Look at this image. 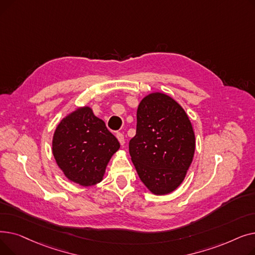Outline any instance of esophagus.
<instances>
[{
	"label": "esophagus",
	"instance_id": "obj_1",
	"mask_svg": "<svg viewBox=\"0 0 255 255\" xmlns=\"http://www.w3.org/2000/svg\"><path fill=\"white\" fill-rule=\"evenodd\" d=\"M116 136H117V138L119 139L120 143L122 144V145H124V143H125V138H124V135L122 134V133H121V132H118L117 134H116Z\"/></svg>",
	"mask_w": 255,
	"mask_h": 255
}]
</instances>
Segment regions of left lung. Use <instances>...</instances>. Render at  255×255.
<instances>
[{"label": "left lung", "instance_id": "1", "mask_svg": "<svg viewBox=\"0 0 255 255\" xmlns=\"http://www.w3.org/2000/svg\"><path fill=\"white\" fill-rule=\"evenodd\" d=\"M136 119V134L129 141L132 162L150 191L170 193L183 182L193 159L190 120L179 103L162 93L144 97Z\"/></svg>", "mask_w": 255, "mask_h": 255}]
</instances>
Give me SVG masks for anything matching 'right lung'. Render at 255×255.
<instances>
[{
    "label": "right lung",
    "mask_w": 255,
    "mask_h": 255,
    "mask_svg": "<svg viewBox=\"0 0 255 255\" xmlns=\"http://www.w3.org/2000/svg\"><path fill=\"white\" fill-rule=\"evenodd\" d=\"M119 148L116 136L90 107L63 119L52 139L57 164L67 178L82 186L102 181L106 165Z\"/></svg>",
    "instance_id": "right-lung-1"
}]
</instances>
